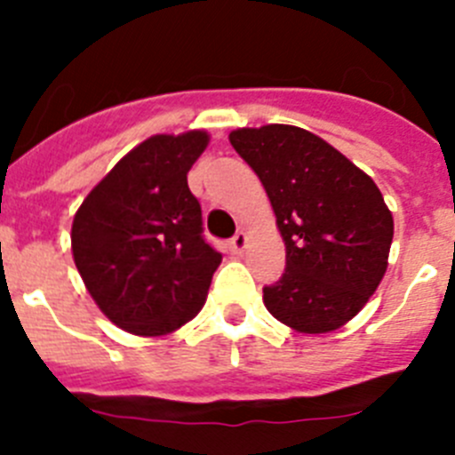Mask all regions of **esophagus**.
<instances>
[{"label": "esophagus", "mask_w": 455, "mask_h": 455, "mask_svg": "<svg viewBox=\"0 0 455 455\" xmlns=\"http://www.w3.org/2000/svg\"><path fill=\"white\" fill-rule=\"evenodd\" d=\"M246 246H248L246 232H236V235L230 239V251L235 252V255H241V252L246 251Z\"/></svg>", "instance_id": "34e87169"}]
</instances>
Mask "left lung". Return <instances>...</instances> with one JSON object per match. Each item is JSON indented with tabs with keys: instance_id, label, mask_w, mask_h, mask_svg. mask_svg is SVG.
Wrapping results in <instances>:
<instances>
[{
	"instance_id": "1",
	"label": "left lung",
	"mask_w": 455,
	"mask_h": 455,
	"mask_svg": "<svg viewBox=\"0 0 455 455\" xmlns=\"http://www.w3.org/2000/svg\"><path fill=\"white\" fill-rule=\"evenodd\" d=\"M230 143L267 188L287 268L264 305L305 335L341 328L387 271L394 219L367 172L293 124L241 127Z\"/></svg>"
}]
</instances>
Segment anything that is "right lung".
<instances>
[{
	"instance_id": "1",
	"label": "right lung",
	"mask_w": 455,
	"mask_h": 455,
	"mask_svg": "<svg viewBox=\"0 0 455 455\" xmlns=\"http://www.w3.org/2000/svg\"><path fill=\"white\" fill-rule=\"evenodd\" d=\"M209 134H156L116 164L72 220V257L98 307L118 328L159 337L207 300L220 252L203 236L187 172Z\"/></svg>"
}]
</instances>
